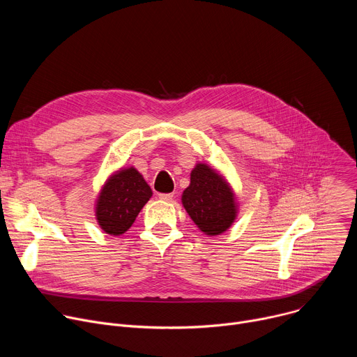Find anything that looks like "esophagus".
I'll list each match as a JSON object with an SVG mask.
<instances>
[{"mask_svg":"<svg viewBox=\"0 0 357 357\" xmlns=\"http://www.w3.org/2000/svg\"><path fill=\"white\" fill-rule=\"evenodd\" d=\"M174 193H160L158 195V197L161 199V200H172L174 199Z\"/></svg>","mask_w":357,"mask_h":357,"instance_id":"obj_1","label":"esophagus"}]
</instances>
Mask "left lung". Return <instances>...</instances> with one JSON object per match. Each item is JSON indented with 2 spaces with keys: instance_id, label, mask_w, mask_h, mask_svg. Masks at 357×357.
<instances>
[{
  "instance_id": "left-lung-1",
  "label": "left lung",
  "mask_w": 357,
  "mask_h": 357,
  "mask_svg": "<svg viewBox=\"0 0 357 357\" xmlns=\"http://www.w3.org/2000/svg\"><path fill=\"white\" fill-rule=\"evenodd\" d=\"M182 205L193 223L208 236L225 233L237 218V200L229 182L208 164H196Z\"/></svg>"
}]
</instances>
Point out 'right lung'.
<instances>
[{
    "mask_svg": "<svg viewBox=\"0 0 357 357\" xmlns=\"http://www.w3.org/2000/svg\"><path fill=\"white\" fill-rule=\"evenodd\" d=\"M152 196L149 185L134 168H121L101 188L96 200V219L101 230L121 236Z\"/></svg>",
    "mask_w": 357,
    "mask_h": 357,
    "instance_id": "right-lung-1",
    "label": "right lung"
}]
</instances>
